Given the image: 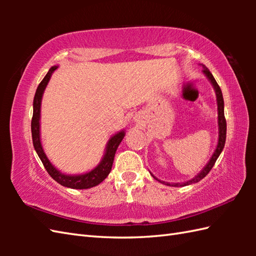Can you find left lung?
I'll return each mask as SVG.
<instances>
[{
  "label": "left lung",
  "mask_w": 256,
  "mask_h": 256,
  "mask_svg": "<svg viewBox=\"0 0 256 256\" xmlns=\"http://www.w3.org/2000/svg\"><path fill=\"white\" fill-rule=\"evenodd\" d=\"M202 66V72H204V74L206 77L209 78V80L211 81L212 86H214V88L216 90V102H218V123H219V140H218V145H216V152L212 155L210 162L208 164L206 165V167L204 168L200 172V174H198L197 176L194 178H192V180H188L186 182H182V184H168V182H162V184H168V186H174V187H184V186H187V184H194V182H200L201 179L204 178L206 175H208V172L211 170V168L214 166L216 160H218L219 155L221 154L222 150L224 148V144H226V118H224V96H222V92L219 84H216V79L214 78V76L209 72V69L206 68L204 64H201Z\"/></svg>",
  "instance_id": "left-lung-1"
}]
</instances>
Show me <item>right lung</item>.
Here are the masks:
<instances>
[{
	"instance_id": "right-lung-1",
	"label": "right lung",
	"mask_w": 256,
	"mask_h": 256,
	"mask_svg": "<svg viewBox=\"0 0 256 256\" xmlns=\"http://www.w3.org/2000/svg\"><path fill=\"white\" fill-rule=\"evenodd\" d=\"M57 66H54L50 69V72H47L45 78L42 80L40 86H37L36 94L34 96V104H32V144H34V148L37 155L40 156V158L44 165L45 170L47 172L50 174V176L55 179V180L60 184L62 186L72 188V189H88L91 187H94L96 184H99L101 182L104 180L108 177V174L111 172L112 164L114 160V155H116V152L118 150V146L121 143L123 140L125 133L120 132L114 135L111 140H108L106 150L104 157H103L101 162L98 165L94 170L84 174V175H76V176H70V175H64L60 172H58L55 167H54L50 162L48 160L46 157L44 150H42V144H40V102H42V96L44 94V90L48 84V81L50 79L52 74L57 69Z\"/></svg>"
}]
</instances>
